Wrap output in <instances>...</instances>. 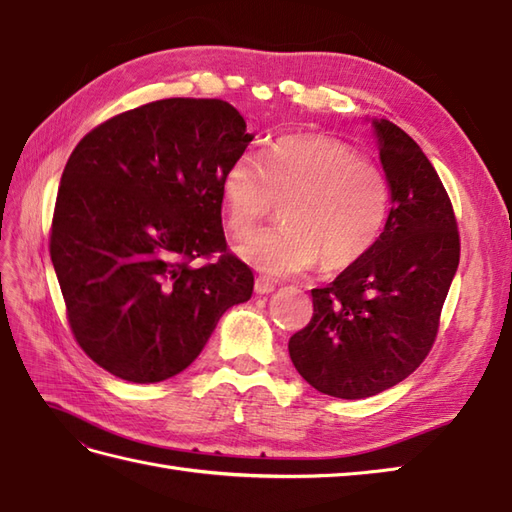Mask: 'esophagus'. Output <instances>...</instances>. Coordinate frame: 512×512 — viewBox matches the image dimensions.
Masks as SVG:
<instances>
[{
    "label": "esophagus",
    "mask_w": 512,
    "mask_h": 512,
    "mask_svg": "<svg viewBox=\"0 0 512 512\" xmlns=\"http://www.w3.org/2000/svg\"><path fill=\"white\" fill-rule=\"evenodd\" d=\"M275 286H277V281H273L270 277L259 275L255 279V292H257V295H268V292L275 290Z\"/></svg>",
    "instance_id": "1"
}]
</instances>
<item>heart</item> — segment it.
Returning a JSON list of instances; mask_svg holds the SVG:
<instances>
[{
  "instance_id": "obj_1",
  "label": "heart",
  "mask_w": 512,
  "mask_h": 512,
  "mask_svg": "<svg viewBox=\"0 0 512 512\" xmlns=\"http://www.w3.org/2000/svg\"><path fill=\"white\" fill-rule=\"evenodd\" d=\"M226 231L246 239L281 204V222L239 248L268 275L323 264L345 270L372 253L389 220V184L374 162L325 134H286L262 158L239 154L220 178Z\"/></svg>"
}]
</instances>
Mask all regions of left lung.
I'll use <instances>...</instances> for the list:
<instances>
[{"label":"left lung","instance_id":"obj_1","mask_svg":"<svg viewBox=\"0 0 512 512\" xmlns=\"http://www.w3.org/2000/svg\"><path fill=\"white\" fill-rule=\"evenodd\" d=\"M391 209L363 262L312 290V319L288 352L308 383L358 400L398 385L436 343L444 299L460 264L449 193L409 134L374 121Z\"/></svg>","mask_w":512,"mask_h":512}]
</instances>
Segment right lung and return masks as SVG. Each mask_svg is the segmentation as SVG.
I'll return each instance as SVG.
<instances>
[{"label":"right lung","mask_w":512,"mask_h":512,"mask_svg":"<svg viewBox=\"0 0 512 512\" xmlns=\"http://www.w3.org/2000/svg\"><path fill=\"white\" fill-rule=\"evenodd\" d=\"M250 140L231 103L162 99L74 147L50 257L76 343L110 374L143 385L180 374L222 314L253 295V270L226 246L220 198L224 169Z\"/></svg>","instance_id":"obj_1"}]
</instances>
